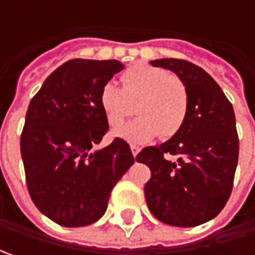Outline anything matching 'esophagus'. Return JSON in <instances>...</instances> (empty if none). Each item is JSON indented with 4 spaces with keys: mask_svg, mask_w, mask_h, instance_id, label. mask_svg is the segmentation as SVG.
<instances>
[{
    "mask_svg": "<svg viewBox=\"0 0 255 255\" xmlns=\"http://www.w3.org/2000/svg\"><path fill=\"white\" fill-rule=\"evenodd\" d=\"M130 150H132L133 156H136L137 153L140 152V147H139V146H136V144H130Z\"/></svg>",
    "mask_w": 255,
    "mask_h": 255,
    "instance_id": "34e87169",
    "label": "esophagus"
}]
</instances>
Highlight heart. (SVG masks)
<instances>
[{"label": "heart", "mask_w": 255, "mask_h": 255, "mask_svg": "<svg viewBox=\"0 0 255 255\" xmlns=\"http://www.w3.org/2000/svg\"><path fill=\"white\" fill-rule=\"evenodd\" d=\"M122 88L113 82L103 85L99 103L108 123L121 126L133 113L139 115L123 125L116 134L129 143H146L157 134L170 139L177 134L189 113V91L179 76L153 65L139 62L121 76Z\"/></svg>", "instance_id": "heart-1"}]
</instances>
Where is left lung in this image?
Returning <instances> with one entry per match:
<instances>
[{
  "instance_id": "left-lung-1",
  "label": "left lung",
  "mask_w": 255,
  "mask_h": 255,
  "mask_svg": "<svg viewBox=\"0 0 255 255\" xmlns=\"http://www.w3.org/2000/svg\"><path fill=\"white\" fill-rule=\"evenodd\" d=\"M189 91V113L177 134L136 156L150 169L144 197L152 214L169 226L194 227L214 219L226 206L239 160V134L230 101L200 66L184 59H156ZM179 157L177 162L167 159Z\"/></svg>"
}]
</instances>
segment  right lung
I'll return each instance as SVG.
<instances>
[{
	"label": "right lung",
	"instance_id": "add662e5",
	"mask_svg": "<svg viewBox=\"0 0 255 255\" xmlns=\"http://www.w3.org/2000/svg\"><path fill=\"white\" fill-rule=\"evenodd\" d=\"M122 69L115 59H71L29 102L21 133L26 187L38 210L59 226L99 220L115 184L134 162L121 137L93 150L109 130L101 89Z\"/></svg>",
	"mask_w": 255,
	"mask_h": 255
}]
</instances>
